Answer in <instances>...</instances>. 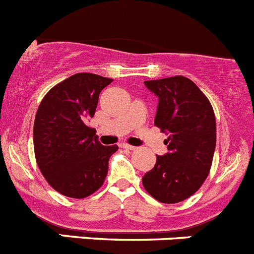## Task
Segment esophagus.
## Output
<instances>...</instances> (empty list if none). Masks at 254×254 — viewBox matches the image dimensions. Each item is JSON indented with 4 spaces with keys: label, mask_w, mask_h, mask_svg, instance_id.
<instances>
[{
    "label": "esophagus",
    "mask_w": 254,
    "mask_h": 254,
    "mask_svg": "<svg viewBox=\"0 0 254 254\" xmlns=\"http://www.w3.org/2000/svg\"><path fill=\"white\" fill-rule=\"evenodd\" d=\"M122 147L125 148V149H129V150H134V149H135V147H132V145H130V144H123Z\"/></svg>",
    "instance_id": "34e87169"
}]
</instances>
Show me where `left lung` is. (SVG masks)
Instances as JSON below:
<instances>
[{
  "label": "left lung",
  "mask_w": 254,
  "mask_h": 254,
  "mask_svg": "<svg viewBox=\"0 0 254 254\" xmlns=\"http://www.w3.org/2000/svg\"><path fill=\"white\" fill-rule=\"evenodd\" d=\"M158 97L154 125L168 138V152L143 176L144 189L163 204L192 196L206 180L216 145L214 110L206 96L184 76L145 81Z\"/></svg>",
  "instance_id": "left-lung-1"
}]
</instances>
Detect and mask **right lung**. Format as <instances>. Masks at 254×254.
Instances as JSON below:
<instances>
[{
    "label": "right lung",
    "mask_w": 254,
    "mask_h": 254,
    "mask_svg": "<svg viewBox=\"0 0 254 254\" xmlns=\"http://www.w3.org/2000/svg\"><path fill=\"white\" fill-rule=\"evenodd\" d=\"M113 82L77 73L54 86L39 105L34 122L36 163L62 195L84 198L100 189L118 145H102L86 122L95 115L100 92Z\"/></svg>",
    "instance_id": "right-lung-1"
}]
</instances>
